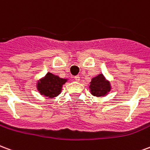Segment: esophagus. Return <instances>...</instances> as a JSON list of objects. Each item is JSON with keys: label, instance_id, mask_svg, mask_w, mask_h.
Segmentation results:
<instances>
[{"label": "esophagus", "instance_id": "esophagus-1", "mask_svg": "<svg viewBox=\"0 0 150 150\" xmlns=\"http://www.w3.org/2000/svg\"><path fill=\"white\" fill-rule=\"evenodd\" d=\"M74 80H75L76 81H80V76H74Z\"/></svg>", "mask_w": 150, "mask_h": 150}]
</instances>
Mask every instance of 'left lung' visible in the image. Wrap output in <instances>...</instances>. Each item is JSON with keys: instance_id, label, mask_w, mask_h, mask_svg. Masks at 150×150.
I'll return each instance as SVG.
<instances>
[{"instance_id": "left-lung-1", "label": "left lung", "mask_w": 150, "mask_h": 150, "mask_svg": "<svg viewBox=\"0 0 150 150\" xmlns=\"http://www.w3.org/2000/svg\"><path fill=\"white\" fill-rule=\"evenodd\" d=\"M89 88L93 96L102 97L110 91V84L109 81H105L102 74H100L92 79Z\"/></svg>"}]
</instances>
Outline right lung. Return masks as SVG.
Here are the masks:
<instances>
[{
  "label": "right lung",
  "mask_w": 150,
  "mask_h": 150,
  "mask_svg": "<svg viewBox=\"0 0 150 150\" xmlns=\"http://www.w3.org/2000/svg\"><path fill=\"white\" fill-rule=\"evenodd\" d=\"M67 81L66 79L48 73L46 76L38 83V89L41 95L52 98L61 93L62 86Z\"/></svg>",
  "instance_id": "obj_1"
}]
</instances>
